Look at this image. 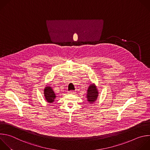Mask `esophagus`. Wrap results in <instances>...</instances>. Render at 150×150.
Listing matches in <instances>:
<instances>
[{
    "mask_svg": "<svg viewBox=\"0 0 150 150\" xmlns=\"http://www.w3.org/2000/svg\"><path fill=\"white\" fill-rule=\"evenodd\" d=\"M68 93H74L75 92H74V91H70L68 92Z\"/></svg>",
    "mask_w": 150,
    "mask_h": 150,
    "instance_id": "esophagus-1",
    "label": "esophagus"
}]
</instances>
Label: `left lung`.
Wrapping results in <instances>:
<instances>
[{"instance_id": "8db88e82", "label": "left lung", "mask_w": 150, "mask_h": 150, "mask_svg": "<svg viewBox=\"0 0 150 150\" xmlns=\"http://www.w3.org/2000/svg\"><path fill=\"white\" fill-rule=\"evenodd\" d=\"M87 101L90 103L91 104H92L93 102H95L98 96V92L96 88V86L94 84H91L87 91Z\"/></svg>"}]
</instances>
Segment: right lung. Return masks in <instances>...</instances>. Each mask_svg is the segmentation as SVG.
Returning <instances> with one entry per match:
<instances>
[{
  "label": "right lung",
  "mask_w": 150,
  "mask_h": 150,
  "mask_svg": "<svg viewBox=\"0 0 150 150\" xmlns=\"http://www.w3.org/2000/svg\"><path fill=\"white\" fill-rule=\"evenodd\" d=\"M44 95L46 100L49 103H52L56 98L55 93L51 86H46L44 89Z\"/></svg>",
  "instance_id": "add662e5"
}]
</instances>
